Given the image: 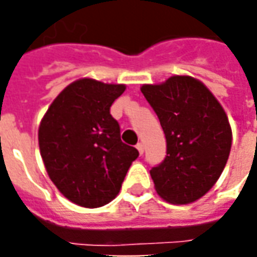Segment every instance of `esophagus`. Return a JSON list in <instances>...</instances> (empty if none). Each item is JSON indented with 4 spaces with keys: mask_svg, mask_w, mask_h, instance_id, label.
Returning a JSON list of instances; mask_svg holds the SVG:
<instances>
[{
    "mask_svg": "<svg viewBox=\"0 0 257 257\" xmlns=\"http://www.w3.org/2000/svg\"><path fill=\"white\" fill-rule=\"evenodd\" d=\"M136 149L139 150L140 156H143V153H145V145H143V143H138V146H136Z\"/></svg>",
    "mask_w": 257,
    "mask_h": 257,
    "instance_id": "34e87169",
    "label": "esophagus"
}]
</instances>
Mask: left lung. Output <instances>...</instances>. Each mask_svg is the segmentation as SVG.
I'll return each instance as SVG.
<instances>
[{
  "label": "left lung",
  "mask_w": 257,
  "mask_h": 257,
  "mask_svg": "<svg viewBox=\"0 0 257 257\" xmlns=\"http://www.w3.org/2000/svg\"><path fill=\"white\" fill-rule=\"evenodd\" d=\"M142 93L158 115L167 139L165 160L151 168L158 195L191 204L220 178L231 150V126L221 104L201 81L173 75Z\"/></svg>",
  "instance_id": "left-lung-1"
}]
</instances>
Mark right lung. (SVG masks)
<instances>
[{
	"label": "right lung",
	"instance_id": "1",
	"mask_svg": "<svg viewBox=\"0 0 257 257\" xmlns=\"http://www.w3.org/2000/svg\"><path fill=\"white\" fill-rule=\"evenodd\" d=\"M122 84L81 78L66 86L41 119L38 145L53 184L85 208L108 204L119 193L139 151L122 143L110 107Z\"/></svg>",
	"mask_w": 257,
	"mask_h": 257
}]
</instances>
